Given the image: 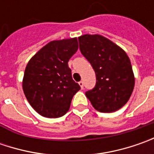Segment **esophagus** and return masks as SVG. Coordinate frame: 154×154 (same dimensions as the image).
Returning a JSON list of instances; mask_svg holds the SVG:
<instances>
[{"label":"esophagus","mask_w":154,"mask_h":154,"mask_svg":"<svg viewBox=\"0 0 154 154\" xmlns=\"http://www.w3.org/2000/svg\"><path fill=\"white\" fill-rule=\"evenodd\" d=\"M79 85H80V88H81V89H83V87H84V84H83V81H80V82H79Z\"/></svg>","instance_id":"esophagus-1"}]
</instances>
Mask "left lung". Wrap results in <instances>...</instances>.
Segmentation results:
<instances>
[{"instance_id": "obj_1", "label": "left lung", "mask_w": 154, "mask_h": 154, "mask_svg": "<svg viewBox=\"0 0 154 154\" xmlns=\"http://www.w3.org/2000/svg\"><path fill=\"white\" fill-rule=\"evenodd\" d=\"M81 54L96 74V85L86 92L94 109L113 112L128 101L134 86L131 62L126 52L101 35L79 37Z\"/></svg>"}]
</instances>
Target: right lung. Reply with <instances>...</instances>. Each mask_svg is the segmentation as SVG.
I'll use <instances>...</instances> for the list:
<instances>
[{
  "instance_id": "add662e5",
  "label": "right lung",
  "mask_w": 154,
  "mask_h": 154,
  "mask_svg": "<svg viewBox=\"0 0 154 154\" xmlns=\"http://www.w3.org/2000/svg\"><path fill=\"white\" fill-rule=\"evenodd\" d=\"M78 50L76 38L51 41L32 57L23 78V91L38 114L49 118L64 116L80 89L68 67Z\"/></svg>"
}]
</instances>
